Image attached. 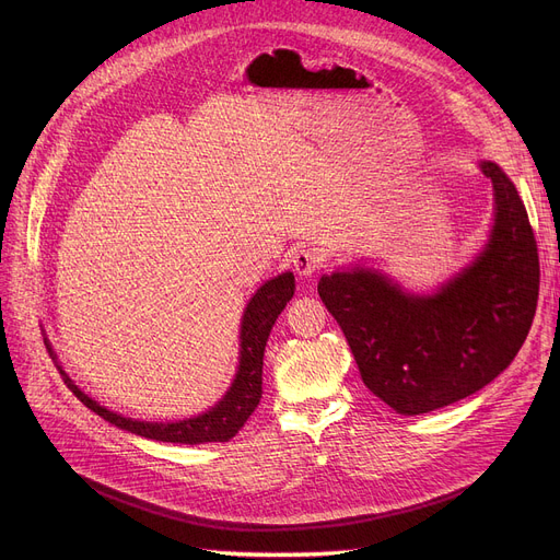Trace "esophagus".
Segmentation results:
<instances>
[{
  "label": "esophagus",
  "mask_w": 560,
  "mask_h": 560,
  "mask_svg": "<svg viewBox=\"0 0 560 560\" xmlns=\"http://www.w3.org/2000/svg\"><path fill=\"white\" fill-rule=\"evenodd\" d=\"M292 268H295L300 277H311L319 268H325V262H322V256L315 249L302 247L295 252V256H292Z\"/></svg>",
  "instance_id": "34e87169"
}]
</instances>
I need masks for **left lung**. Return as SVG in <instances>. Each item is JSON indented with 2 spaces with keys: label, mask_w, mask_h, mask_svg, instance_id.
<instances>
[{
  "label": "left lung",
  "mask_w": 560,
  "mask_h": 560,
  "mask_svg": "<svg viewBox=\"0 0 560 560\" xmlns=\"http://www.w3.org/2000/svg\"><path fill=\"white\" fill-rule=\"evenodd\" d=\"M490 243L431 298L368 270L322 277L317 292L340 325L363 384L401 416L450 406L504 372L532 329L540 290L536 235L499 165Z\"/></svg>",
  "instance_id": "1"
}]
</instances>
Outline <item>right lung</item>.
Here are the masks:
<instances>
[{"instance_id":"obj_1","label":"right lung","mask_w":560,"mask_h":560,"mask_svg":"<svg viewBox=\"0 0 560 560\" xmlns=\"http://www.w3.org/2000/svg\"><path fill=\"white\" fill-rule=\"evenodd\" d=\"M295 295V277L292 272H283L268 283H262L252 302L247 304V311L243 315V327H241V365L238 374H235V381L231 390L224 395V399L211 408L209 413L184 420V422H138L131 418H122L113 413V410L100 406L93 401L85 393H81L72 378L63 372L61 365H56L61 370V376L68 384V388L81 399L88 408L104 418L106 422L120 427L125 431H131L136 435L150 438V440H161V443H182V445H201V443H224V440L233 438L238 433L249 416L254 413V408L260 401L262 395V351L265 342H268V336L272 331L275 319L279 313L285 308V304ZM49 357H54V351L49 347Z\"/></svg>"}]
</instances>
